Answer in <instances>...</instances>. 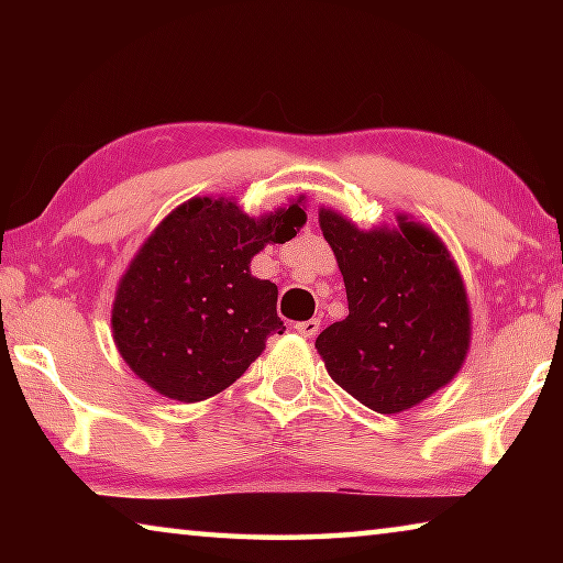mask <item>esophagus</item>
<instances>
[{
  "instance_id": "34e87169",
  "label": "esophagus",
  "mask_w": 563,
  "mask_h": 563,
  "mask_svg": "<svg viewBox=\"0 0 563 563\" xmlns=\"http://www.w3.org/2000/svg\"><path fill=\"white\" fill-rule=\"evenodd\" d=\"M295 330H298L302 338H316L318 332H320V320H318V318H312V320L295 322Z\"/></svg>"
}]
</instances>
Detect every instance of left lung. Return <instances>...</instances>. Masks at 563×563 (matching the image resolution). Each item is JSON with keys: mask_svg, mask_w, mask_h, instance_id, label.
Segmentation results:
<instances>
[{"mask_svg": "<svg viewBox=\"0 0 563 563\" xmlns=\"http://www.w3.org/2000/svg\"><path fill=\"white\" fill-rule=\"evenodd\" d=\"M320 228L350 310L316 340L330 377L379 415L419 405L450 383L470 347V305L450 253L415 223L365 233L320 211Z\"/></svg>", "mask_w": 563, "mask_h": 563, "instance_id": "left-lung-1", "label": "left lung"}]
</instances>
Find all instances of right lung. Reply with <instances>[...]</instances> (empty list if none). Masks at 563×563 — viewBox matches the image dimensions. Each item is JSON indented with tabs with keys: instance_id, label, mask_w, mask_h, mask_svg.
Masks as SVG:
<instances>
[{
	"instance_id": "add662e5",
	"label": "right lung",
	"mask_w": 563,
	"mask_h": 563,
	"mask_svg": "<svg viewBox=\"0 0 563 563\" xmlns=\"http://www.w3.org/2000/svg\"><path fill=\"white\" fill-rule=\"evenodd\" d=\"M305 223L290 208L253 221L231 201L176 208L141 247L113 302V340L141 379L178 402H201L233 385L283 335L278 288L251 275L265 243H285Z\"/></svg>"
}]
</instances>
